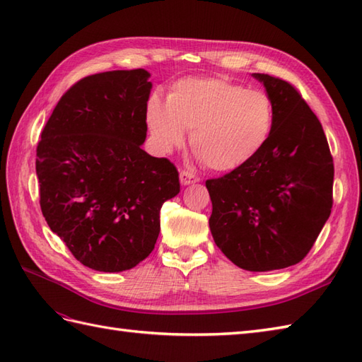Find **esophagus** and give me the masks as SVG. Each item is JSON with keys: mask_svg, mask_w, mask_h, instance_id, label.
<instances>
[{"mask_svg": "<svg viewBox=\"0 0 362 362\" xmlns=\"http://www.w3.org/2000/svg\"><path fill=\"white\" fill-rule=\"evenodd\" d=\"M199 180H201V177L196 175L194 173L187 171V169H182L180 171V182L183 185H189V183H196Z\"/></svg>", "mask_w": 362, "mask_h": 362, "instance_id": "34e87169", "label": "esophagus"}]
</instances>
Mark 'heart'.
<instances>
[{
    "label": "heart",
    "mask_w": 362,
    "mask_h": 362,
    "mask_svg": "<svg viewBox=\"0 0 362 362\" xmlns=\"http://www.w3.org/2000/svg\"><path fill=\"white\" fill-rule=\"evenodd\" d=\"M275 109L263 90H249L222 78L183 79L169 90L166 104L153 96L146 121L160 149L191 148L218 173L240 169L258 156L272 134Z\"/></svg>",
    "instance_id": "heart-1"
}]
</instances>
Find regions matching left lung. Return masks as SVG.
Returning a JSON list of instances; mask_svg holds the SVG:
<instances>
[{
    "label": "left lung",
    "mask_w": 362,
    "mask_h": 362,
    "mask_svg": "<svg viewBox=\"0 0 362 362\" xmlns=\"http://www.w3.org/2000/svg\"><path fill=\"white\" fill-rule=\"evenodd\" d=\"M272 98V134L247 165L209 179L210 230L222 253L245 271L300 263L333 206L334 165L320 121L291 82L253 74Z\"/></svg>",
    "instance_id": "8db88e82"
}]
</instances>
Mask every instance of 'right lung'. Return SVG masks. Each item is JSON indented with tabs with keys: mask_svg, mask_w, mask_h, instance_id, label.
<instances>
[{
	"mask_svg": "<svg viewBox=\"0 0 362 362\" xmlns=\"http://www.w3.org/2000/svg\"><path fill=\"white\" fill-rule=\"evenodd\" d=\"M148 78L141 68L82 78L60 98L37 144L43 216L95 271L141 263L157 243L161 205L180 191L171 160L141 149Z\"/></svg>",
	"mask_w": 362,
	"mask_h": 362,
	"instance_id": "1",
	"label": "right lung"
}]
</instances>
